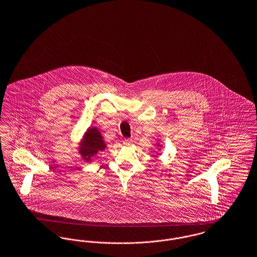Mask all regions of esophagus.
<instances>
[{
	"label": "esophagus",
	"mask_w": 257,
	"mask_h": 257,
	"mask_svg": "<svg viewBox=\"0 0 257 257\" xmlns=\"http://www.w3.org/2000/svg\"><path fill=\"white\" fill-rule=\"evenodd\" d=\"M132 144H133V141L130 140V139H125V140L123 141V145H125L126 147H129V146H131Z\"/></svg>",
	"instance_id": "1"
}]
</instances>
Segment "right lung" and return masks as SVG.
<instances>
[{
    "instance_id": "add662e5",
    "label": "right lung",
    "mask_w": 257,
    "mask_h": 257,
    "mask_svg": "<svg viewBox=\"0 0 257 257\" xmlns=\"http://www.w3.org/2000/svg\"><path fill=\"white\" fill-rule=\"evenodd\" d=\"M106 148L105 143L102 140L100 132L96 128H90L84 138L83 144L79 148L80 154L88 162L91 156H94L99 151H103Z\"/></svg>"
}]
</instances>
